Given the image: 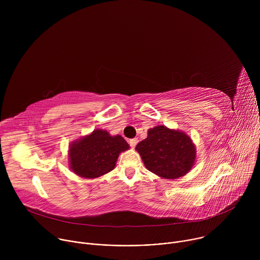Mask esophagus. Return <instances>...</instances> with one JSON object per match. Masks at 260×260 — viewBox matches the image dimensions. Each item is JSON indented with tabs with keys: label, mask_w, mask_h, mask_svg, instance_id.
I'll return each mask as SVG.
<instances>
[{
	"label": "esophagus",
	"mask_w": 260,
	"mask_h": 260,
	"mask_svg": "<svg viewBox=\"0 0 260 260\" xmlns=\"http://www.w3.org/2000/svg\"><path fill=\"white\" fill-rule=\"evenodd\" d=\"M138 142H139V140H138L137 138H134V139L128 140V144H129V145H131V147H133V148H135V147H136V145L138 144Z\"/></svg>",
	"instance_id": "1"
}]
</instances>
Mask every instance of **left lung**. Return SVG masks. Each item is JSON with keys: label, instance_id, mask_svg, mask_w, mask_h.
I'll return each mask as SVG.
<instances>
[{"label": "left lung", "instance_id": "obj_1", "mask_svg": "<svg viewBox=\"0 0 260 260\" xmlns=\"http://www.w3.org/2000/svg\"><path fill=\"white\" fill-rule=\"evenodd\" d=\"M136 149L148 170L166 179L184 176L196 160V147L191 139L165 125L148 131V137L137 145Z\"/></svg>", "mask_w": 260, "mask_h": 260}]
</instances>
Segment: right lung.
<instances>
[{"instance_id":"add662e5","label":"right lung","mask_w":260,"mask_h":260,"mask_svg":"<svg viewBox=\"0 0 260 260\" xmlns=\"http://www.w3.org/2000/svg\"><path fill=\"white\" fill-rule=\"evenodd\" d=\"M129 148L121 136H110L102 129L75 141L70 146V168L76 175L96 178L112 171L120 152Z\"/></svg>"}]
</instances>
